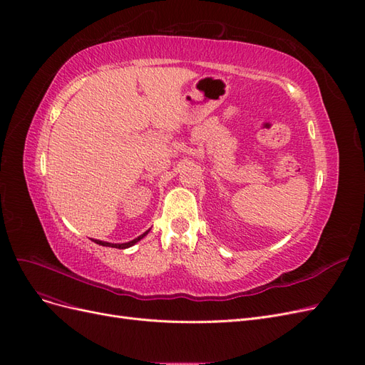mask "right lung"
<instances>
[{"label": "right lung", "instance_id": "right-lung-1", "mask_svg": "<svg viewBox=\"0 0 365 365\" xmlns=\"http://www.w3.org/2000/svg\"><path fill=\"white\" fill-rule=\"evenodd\" d=\"M150 231V228L148 231H145L141 236L135 237L134 240H129V242H125V244H111V242H103V240H97V239H93V242H96L97 245H102V247H111V248H118V250H125V248H129L132 245H135L137 242H140L143 237H145L148 233Z\"/></svg>", "mask_w": 365, "mask_h": 365}]
</instances>
